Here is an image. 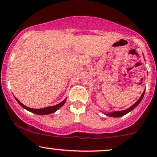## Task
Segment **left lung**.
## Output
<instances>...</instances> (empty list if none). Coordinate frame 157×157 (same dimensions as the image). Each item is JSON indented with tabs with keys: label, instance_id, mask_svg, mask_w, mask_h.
I'll use <instances>...</instances> for the list:
<instances>
[{
	"label": "left lung",
	"instance_id": "left-lung-1",
	"mask_svg": "<svg viewBox=\"0 0 157 157\" xmlns=\"http://www.w3.org/2000/svg\"><path fill=\"white\" fill-rule=\"evenodd\" d=\"M144 93H145V91L143 92L142 95L141 96V97L139 98V99L134 104H133L132 106L129 107V108L126 109V110H124V111H113V112H111V113H106V116H108V117H121L122 116L126 114V113H128V112H130L131 111H132L133 109L136 108V107L138 106L139 104V103L141 101V100H142V98L144 97Z\"/></svg>",
	"mask_w": 157,
	"mask_h": 157
}]
</instances>
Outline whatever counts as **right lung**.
Segmentation results:
<instances>
[{
	"label": "right lung",
	"mask_w": 157,
	"mask_h": 157,
	"mask_svg": "<svg viewBox=\"0 0 157 157\" xmlns=\"http://www.w3.org/2000/svg\"><path fill=\"white\" fill-rule=\"evenodd\" d=\"M15 97V96H14ZM16 98L17 101L19 104L21 105V106L23 107V108H24L25 109H26V110L31 111V112L33 113H36V114H38V115H46V114H49V113H54L58 109L61 108V107L63 106V105L65 104L66 101V98H65L63 101L60 103V104H57V105H55V106H48V107H45V108H43V109H31V108H29V107H27L25 106V105H23L22 103L18 101V99L17 98L15 97Z\"/></svg>",
	"instance_id": "obj_1"
}]
</instances>
